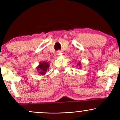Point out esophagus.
<instances>
[{
    "mask_svg": "<svg viewBox=\"0 0 120 120\" xmlns=\"http://www.w3.org/2000/svg\"><path fill=\"white\" fill-rule=\"evenodd\" d=\"M61 51H60V50H59L58 51H57V53H61Z\"/></svg>",
    "mask_w": 120,
    "mask_h": 120,
    "instance_id": "1",
    "label": "esophagus"
}]
</instances>
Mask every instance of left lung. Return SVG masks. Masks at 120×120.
Listing matches in <instances>:
<instances>
[{
	"label": "left lung",
	"mask_w": 120,
	"mask_h": 120,
	"mask_svg": "<svg viewBox=\"0 0 120 120\" xmlns=\"http://www.w3.org/2000/svg\"><path fill=\"white\" fill-rule=\"evenodd\" d=\"M77 65L79 66V67H80V65H81V64H80V62H79V63H78V64H77Z\"/></svg>",
	"instance_id": "1"
}]
</instances>
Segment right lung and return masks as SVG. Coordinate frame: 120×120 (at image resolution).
<instances>
[{"mask_svg":"<svg viewBox=\"0 0 120 120\" xmlns=\"http://www.w3.org/2000/svg\"><path fill=\"white\" fill-rule=\"evenodd\" d=\"M49 64L48 62H42L37 68V71H39V73L41 75H44L46 73L47 69H49Z\"/></svg>","mask_w":120,"mask_h":120,"instance_id":"obj_1","label":"right lung"}]
</instances>
